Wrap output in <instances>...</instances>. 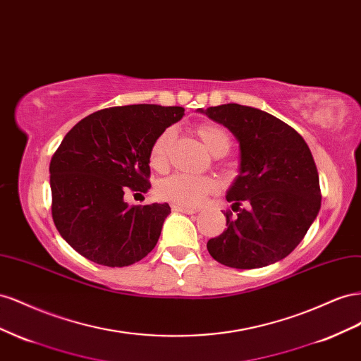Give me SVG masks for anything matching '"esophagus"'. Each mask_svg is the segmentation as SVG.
<instances>
[{"mask_svg":"<svg viewBox=\"0 0 361 361\" xmlns=\"http://www.w3.org/2000/svg\"><path fill=\"white\" fill-rule=\"evenodd\" d=\"M172 210H175V212H180V213H186V214H193V213H197V212H198V209H193V207H184V205H177V204H173V205H172Z\"/></svg>","mask_w":361,"mask_h":361,"instance_id":"obj_1","label":"esophagus"}]
</instances>
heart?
I'll return each mask as SVG.
<instances>
[{
	"instance_id": "heart-1",
	"label": "heart",
	"mask_w": 361,
	"mask_h": 361,
	"mask_svg": "<svg viewBox=\"0 0 361 361\" xmlns=\"http://www.w3.org/2000/svg\"><path fill=\"white\" fill-rule=\"evenodd\" d=\"M198 137L204 142L214 156L221 152H228L230 149V136L222 127L214 123H201L195 128ZM173 142V130L168 128L161 131L154 139L149 148V163L154 169L164 171L169 163V149ZM218 189V183L212 177H195L188 173H175L169 178H164L157 188L159 197L164 201L184 205V207H198V205Z\"/></svg>"
}]
</instances>
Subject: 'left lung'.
<instances>
[{
    "mask_svg": "<svg viewBox=\"0 0 361 361\" xmlns=\"http://www.w3.org/2000/svg\"><path fill=\"white\" fill-rule=\"evenodd\" d=\"M240 143V173L226 193L233 216L207 242L216 262L255 269L289 255L304 239L321 209L316 164L302 136L269 113L240 104L209 107ZM245 203L246 208H240Z\"/></svg>",
    "mask_w": 361,
    "mask_h": 361,
    "instance_id": "obj_1",
    "label": "left lung"
}]
</instances>
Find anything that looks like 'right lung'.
<instances>
[{
    "label": "right lung",
    "mask_w": 361,
    "mask_h": 361,
    "mask_svg": "<svg viewBox=\"0 0 361 361\" xmlns=\"http://www.w3.org/2000/svg\"><path fill=\"white\" fill-rule=\"evenodd\" d=\"M183 115V107H109L81 119L61 140L49 163L51 214L78 254L123 267L154 250L171 207L128 205L123 197L151 188L149 148Z\"/></svg>",
    "instance_id": "obj_1"
}]
</instances>
